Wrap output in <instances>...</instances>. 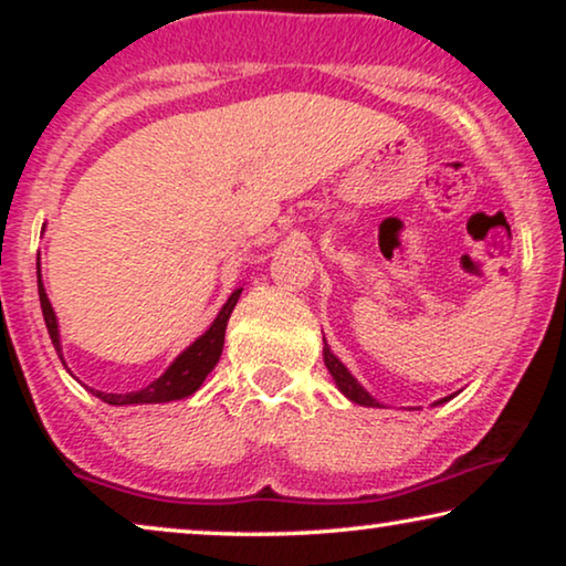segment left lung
<instances>
[{
  "label": "left lung",
  "instance_id": "obj_1",
  "mask_svg": "<svg viewBox=\"0 0 566 566\" xmlns=\"http://www.w3.org/2000/svg\"><path fill=\"white\" fill-rule=\"evenodd\" d=\"M324 366H327L332 378H335L337 389L343 391L347 399L355 401V405H360V407H381V401H376L374 397H370V394L358 384V378H353L350 370L343 366V360H339L337 355L329 350L327 339H324ZM448 399H453V397L440 399V401H436V405H443V401H448Z\"/></svg>",
  "mask_w": 566,
  "mask_h": 566
}]
</instances>
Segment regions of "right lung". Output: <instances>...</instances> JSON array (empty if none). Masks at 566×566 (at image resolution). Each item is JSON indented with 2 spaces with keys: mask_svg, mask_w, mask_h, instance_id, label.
Returning <instances> with one entry per match:
<instances>
[{
  "mask_svg": "<svg viewBox=\"0 0 566 566\" xmlns=\"http://www.w3.org/2000/svg\"><path fill=\"white\" fill-rule=\"evenodd\" d=\"M38 296H41L43 319H45V327H49L51 343H53V347H56L59 358L64 360V355H61L56 314H53V306H51L49 296H45V289L41 281V254H38ZM239 296H242V289H237L234 293H231L229 301L221 306V312L213 319L211 327H208L190 347H185V350L172 360V366H169L165 374L157 378V381H151L149 386H144V389H138V391H126V394H105L97 389H90V391L95 394L97 399H103L105 405H113V407L161 405V401L185 399V397H190V394H196L200 389V384L206 381V376L211 374V370L216 368V363H219V358H221L223 335H227V322H229L231 312H234Z\"/></svg>",
  "mask_w": 566,
  "mask_h": 566,
  "instance_id": "obj_1",
  "label": "right lung"
}]
</instances>
